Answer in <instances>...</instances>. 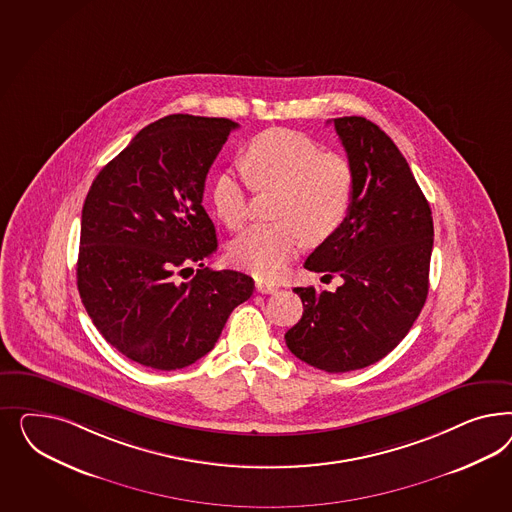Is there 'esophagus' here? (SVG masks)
I'll return each mask as SVG.
<instances>
[{
    "instance_id": "esophagus-1",
    "label": "esophagus",
    "mask_w": 512,
    "mask_h": 512,
    "mask_svg": "<svg viewBox=\"0 0 512 512\" xmlns=\"http://www.w3.org/2000/svg\"><path fill=\"white\" fill-rule=\"evenodd\" d=\"M255 287H257V291L263 293V295H270V293H276V291H278V285H276V283L264 281V279H257Z\"/></svg>"
}]
</instances>
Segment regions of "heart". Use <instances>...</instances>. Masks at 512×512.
<instances>
[{"label": "heart", "mask_w": 512, "mask_h": 512, "mask_svg": "<svg viewBox=\"0 0 512 512\" xmlns=\"http://www.w3.org/2000/svg\"><path fill=\"white\" fill-rule=\"evenodd\" d=\"M249 184L278 189L274 223H261L236 238L234 263L259 278H278L304 240L319 244L340 231L355 199V172L338 154H326L310 137L291 129H268L242 152ZM249 184L236 172H221L212 187L216 216L233 231L249 217Z\"/></svg>", "instance_id": "obj_1"}]
</instances>
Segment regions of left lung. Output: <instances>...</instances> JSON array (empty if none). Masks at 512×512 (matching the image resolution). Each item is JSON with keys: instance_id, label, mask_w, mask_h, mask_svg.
Here are the masks:
<instances>
[{"instance_id": "obj_1", "label": "left lung", "mask_w": 512, "mask_h": 512, "mask_svg": "<svg viewBox=\"0 0 512 512\" xmlns=\"http://www.w3.org/2000/svg\"><path fill=\"white\" fill-rule=\"evenodd\" d=\"M355 172V199L334 236L304 268L338 276L334 291L295 287L304 313L285 343L302 362L328 373L375 364L405 338L428 296L434 219L405 157L362 116L334 118Z\"/></svg>"}]
</instances>
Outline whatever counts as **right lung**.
I'll return each mask as SVG.
<instances>
[{
	"instance_id": "obj_1",
	"label": "right lung",
	"mask_w": 512,
	"mask_h": 512,
	"mask_svg": "<svg viewBox=\"0 0 512 512\" xmlns=\"http://www.w3.org/2000/svg\"><path fill=\"white\" fill-rule=\"evenodd\" d=\"M236 127L227 118L165 116L139 131L86 195L78 293L101 336L142 366L171 372L197 362L253 295L246 274L204 266L217 251L204 182ZM186 271L194 278L180 280Z\"/></svg>"
}]
</instances>
